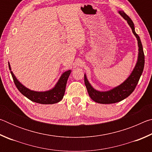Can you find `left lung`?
I'll return each mask as SVG.
<instances>
[{"mask_svg": "<svg viewBox=\"0 0 152 152\" xmlns=\"http://www.w3.org/2000/svg\"><path fill=\"white\" fill-rule=\"evenodd\" d=\"M119 14L127 20L128 24L129 25L132 29L133 34L135 35L137 39L138 46H139V56L138 60L136 64L134 70L131 74L129 77L121 84L119 86L113 88L110 91L107 92H99L94 90L89 84L86 76L84 75V83L86 87L87 91L88 92L90 97L94 102L101 104H111L119 102L125 98L128 97L129 95L134 91L136 86L138 83L140 78L142 74L144 64H145V56H144L143 46L141 44L140 38L139 35L135 31L134 24H133L132 19L128 15H126L123 11H119Z\"/></svg>", "mask_w": 152, "mask_h": 152, "instance_id": "left-lung-1", "label": "left lung"}]
</instances>
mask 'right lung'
I'll list each match as a JSON object with an SVG mask.
<instances>
[{
    "mask_svg": "<svg viewBox=\"0 0 152 152\" xmlns=\"http://www.w3.org/2000/svg\"><path fill=\"white\" fill-rule=\"evenodd\" d=\"M9 68L11 70V66L9 63ZM71 70H68L61 75L58 82L52 90L46 92H35L25 88L15 78L13 73L11 74L13 79L15 86L19 92L31 101L39 104H54L60 102L63 99L66 86L67 80L70 76Z\"/></svg>",
    "mask_w": 152,
    "mask_h": 152,
    "instance_id": "obj_1",
    "label": "right lung"
}]
</instances>
